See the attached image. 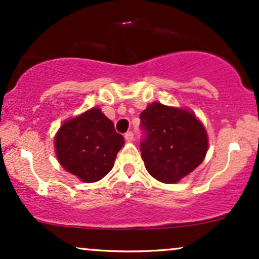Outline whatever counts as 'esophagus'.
I'll return each mask as SVG.
<instances>
[{
	"instance_id": "34e87169",
	"label": "esophagus",
	"mask_w": 259,
	"mask_h": 259,
	"mask_svg": "<svg viewBox=\"0 0 259 259\" xmlns=\"http://www.w3.org/2000/svg\"><path fill=\"white\" fill-rule=\"evenodd\" d=\"M124 138H125V140L127 142H130V141H133V139H134V134L132 133V132H127L125 135H124Z\"/></svg>"
}]
</instances>
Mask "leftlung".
<instances>
[{
  "mask_svg": "<svg viewBox=\"0 0 259 259\" xmlns=\"http://www.w3.org/2000/svg\"><path fill=\"white\" fill-rule=\"evenodd\" d=\"M141 157L156 180L175 184L203 162L208 135L192 111L152 102L140 114Z\"/></svg>",
  "mask_w": 259,
  "mask_h": 259,
  "instance_id": "left-lung-1",
  "label": "left lung"
}]
</instances>
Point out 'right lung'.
<instances>
[{
    "label": "right lung",
    "mask_w": 259,
    "mask_h": 259,
    "mask_svg": "<svg viewBox=\"0 0 259 259\" xmlns=\"http://www.w3.org/2000/svg\"><path fill=\"white\" fill-rule=\"evenodd\" d=\"M124 144L123 136L99 107L65 120L55 136L59 164L84 183L105 178Z\"/></svg>",
    "instance_id": "add662e5"
}]
</instances>
